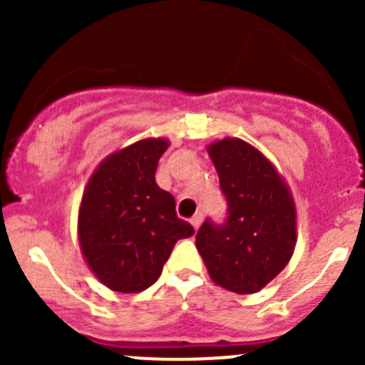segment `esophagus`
<instances>
[{"label": "esophagus", "instance_id": "1", "mask_svg": "<svg viewBox=\"0 0 365 365\" xmlns=\"http://www.w3.org/2000/svg\"><path fill=\"white\" fill-rule=\"evenodd\" d=\"M201 222H203V213H196V215L192 217V219H190V224H192L194 226V230H200V226H201Z\"/></svg>", "mask_w": 365, "mask_h": 365}]
</instances>
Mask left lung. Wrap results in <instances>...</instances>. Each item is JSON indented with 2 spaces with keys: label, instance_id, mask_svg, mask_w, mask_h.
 I'll list each match as a JSON object with an SVG mask.
<instances>
[{
  "label": "left lung",
  "instance_id": "obj_1",
  "mask_svg": "<svg viewBox=\"0 0 365 365\" xmlns=\"http://www.w3.org/2000/svg\"><path fill=\"white\" fill-rule=\"evenodd\" d=\"M227 201L224 224L205 220L196 247L210 279L227 292L263 289L289 263L297 245L292 190L263 153L238 138L206 146Z\"/></svg>",
  "mask_w": 365,
  "mask_h": 365
}]
</instances>
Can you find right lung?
Masks as SVG:
<instances>
[{
	"label": "right lung",
	"instance_id": "add662e5",
	"mask_svg": "<svg viewBox=\"0 0 365 365\" xmlns=\"http://www.w3.org/2000/svg\"><path fill=\"white\" fill-rule=\"evenodd\" d=\"M168 146V139L148 138L116 150L98 164L83 192L77 217L81 252L113 292L150 288L176 242L194 235V227L176 215L175 197L155 182Z\"/></svg>",
	"mask_w": 365,
	"mask_h": 365
}]
</instances>
